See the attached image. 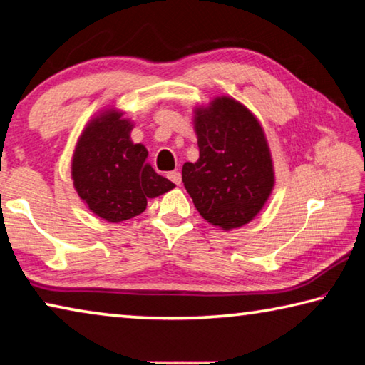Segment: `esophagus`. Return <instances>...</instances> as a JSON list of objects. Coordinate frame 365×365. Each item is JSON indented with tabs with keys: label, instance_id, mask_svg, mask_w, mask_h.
Instances as JSON below:
<instances>
[{
	"label": "esophagus",
	"instance_id": "esophagus-1",
	"mask_svg": "<svg viewBox=\"0 0 365 365\" xmlns=\"http://www.w3.org/2000/svg\"><path fill=\"white\" fill-rule=\"evenodd\" d=\"M168 179H170V181L175 182L176 186H179V184H181V173H179V171H171V173H168Z\"/></svg>",
	"mask_w": 365,
	"mask_h": 365
}]
</instances>
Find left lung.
<instances>
[{"label": "left lung", "instance_id": "left-lung-1", "mask_svg": "<svg viewBox=\"0 0 365 365\" xmlns=\"http://www.w3.org/2000/svg\"><path fill=\"white\" fill-rule=\"evenodd\" d=\"M194 121L200 157L184 163V187L208 223L239 228L260 212L274 184L264 129L246 106L228 97L197 108Z\"/></svg>", "mask_w": 365, "mask_h": 365}]
</instances>
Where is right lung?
<instances>
[{
    "label": "right lung",
    "instance_id": "right-lung-1",
    "mask_svg": "<svg viewBox=\"0 0 365 365\" xmlns=\"http://www.w3.org/2000/svg\"><path fill=\"white\" fill-rule=\"evenodd\" d=\"M123 113L106 111L83 129L73 157L74 187L100 218L111 223L140 215L147 199L168 192L175 184L147 163L148 152L130 140Z\"/></svg>",
    "mask_w": 365,
    "mask_h": 365
}]
</instances>
